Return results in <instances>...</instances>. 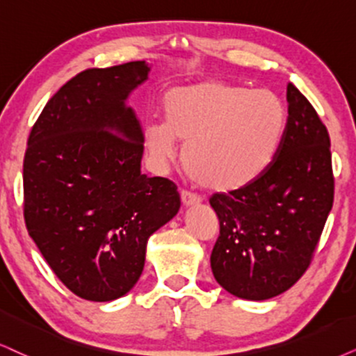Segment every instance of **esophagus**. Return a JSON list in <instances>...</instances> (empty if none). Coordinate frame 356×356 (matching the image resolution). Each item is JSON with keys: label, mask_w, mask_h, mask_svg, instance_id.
<instances>
[{"label": "esophagus", "mask_w": 356, "mask_h": 356, "mask_svg": "<svg viewBox=\"0 0 356 356\" xmlns=\"http://www.w3.org/2000/svg\"><path fill=\"white\" fill-rule=\"evenodd\" d=\"M181 200L186 207H195L200 204V197L195 195V193H192V192H187V191L181 192Z\"/></svg>", "instance_id": "esophagus-1"}]
</instances>
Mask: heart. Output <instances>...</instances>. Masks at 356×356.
Listing matches in <instances>:
<instances>
[{"mask_svg": "<svg viewBox=\"0 0 356 356\" xmlns=\"http://www.w3.org/2000/svg\"><path fill=\"white\" fill-rule=\"evenodd\" d=\"M164 123L145 128V145L157 164L175 156V139L187 172L202 187L233 192L248 187L276 157L287 124V110L269 90H250L222 80H205L170 90Z\"/></svg>", "mask_w": 356, "mask_h": 356, "instance_id": "b5f03b06", "label": "heart"}]
</instances>
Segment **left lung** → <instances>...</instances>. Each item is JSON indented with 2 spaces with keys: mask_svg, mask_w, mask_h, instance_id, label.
<instances>
[{
  "mask_svg": "<svg viewBox=\"0 0 356 356\" xmlns=\"http://www.w3.org/2000/svg\"><path fill=\"white\" fill-rule=\"evenodd\" d=\"M287 103L286 131L271 165L248 187L210 197L220 222L211 271L241 299H271L302 277L334 205L325 124L292 83Z\"/></svg>",
  "mask_w": 356,
  "mask_h": 356,
  "instance_id": "obj_1",
  "label": "left lung"
}]
</instances>
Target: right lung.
Returning a JSON list of instances; mask_svg holds the SVG:
<instances>
[{
    "mask_svg": "<svg viewBox=\"0 0 356 356\" xmlns=\"http://www.w3.org/2000/svg\"><path fill=\"white\" fill-rule=\"evenodd\" d=\"M149 70L136 60L80 72L28 138L26 228L67 289L93 302L136 284L147 238L181 209L172 181L141 174L145 134L124 105Z\"/></svg>",
    "mask_w": 356,
    "mask_h": 356,
    "instance_id": "obj_1",
    "label": "right lung"
}]
</instances>
